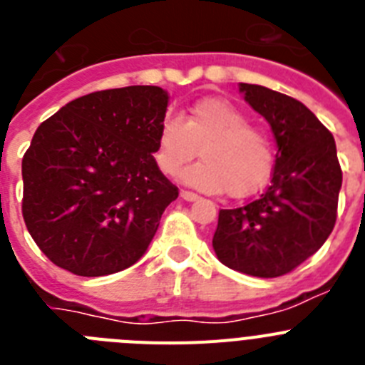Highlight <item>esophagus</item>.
I'll list each match as a JSON object with an SVG mask.
<instances>
[{
    "label": "esophagus",
    "instance_id": "34e87169",
    "mask_svg": "<svg viewBox=\"0 0 365 365\" xmlns=\"http://www.w3.org/2000/svg\"><path fill=\"white\" fill-rule=\"evenodd\" d=\"M180 197L185 199V201H197L199 195L193 192H188V190H180Z\"/></svg>",
    "mask_w": 365,
    "mask_h": 365
}]
</instances>
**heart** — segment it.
<instances>
[{
    "label": "heart",
    "instance_id": "heart-1",
    "mask_svg": "<svg viewBox=\"0 0 365 365\" xmlns=\"http://www.w3.org/2000/svg\"><path fill=\"white\" fill-rule=\"evenodd\" d=\"M199 150L202 163L186 170L182 180L202 192L247 197L272 173L270 137L250 125L247 115L228 100H199L185 120L166 117L160 124L157 164L166 175L179 173Z\"/></svg>",
    "mask_w": 365,
    "mask_h": 365
}]
</instances>
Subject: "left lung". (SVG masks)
Listing matches in <instances>:
<instances>
[{
	"label": "left lung",
	"instance_id": "obj_1",
	"mask_svg": "<svg viewBox=\"0 0 365 365\" xmlns=\"http://www.w3.org/2000/svg\"><path fill=\"white\" fill-rule=\"evenodd\" d=\"M240 91L270 124L278 153L259 197L219 212L212 245L228 269L278 278L302 265L333 232L341 168L331 131L299 100L254 83H240Z\"/></svg>",
	"mask_w": 365,
	"mask_h": 365
}]
</instances>
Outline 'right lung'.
Masks as SVG:
<instances>
[{
	"instance_id": "right-lung-1",
	"label": "right lung",
	"mask_w": 365,
	"mask_h": 365,
	"mask_svg": "<svg viewBox=\"0 0 365 365\" xmlns=\"http://www.w3.org/2000/svg\"><path fill=\"white\" fill-rule=\"evenodd\" d=\"M168 108L157 86L89 93L41 122L21 160L25 225L76 276H108L144 256L179 197L153 153Z\"/></svg>"
}]
</instances>
